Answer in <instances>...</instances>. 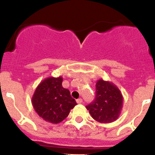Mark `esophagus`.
<instances>
[{"mask_svg":"<svg viewBox=\"0 0 155 155\" xmlns=\"http://www.w3.org/2000/svg\"><path fill=\"white\" fill-rule=\"evenodd\" d=\"M76 103H77L78 104H82V98H79V99L76 100Z\"/></svg>","mask_w":155,"mask_h":155,"instance_id":"1","label":"esophagus"}]
</instances>
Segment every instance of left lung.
I'll return each mask as SVG.
<instances>
[{
  "label": "left lung",
  "mask_w": 155,
  "mask_h": 155,
  "mask_svg": "<svg viewBox=\"0 0 155 155\" xmlns=\"http://www.w3.org/2000/svg\"><path fill=\"white\" fill-rule=\"evenodd\" d=\"M123 107V96L118 87L109 81L99 79L96 96L86 109L92 118L100 123H111L118 119Z\"/></svg>",
  "instance_id": "left-lung-1"
}]
</instances>
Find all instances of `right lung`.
I'll return each instance as SVG.
<instances>
[{
	"instance_id": "obj_1",
	"label": "right lung",
	"mask_w": 155,
	"mask_h": 155,
	"mask_svg": "<svg viewBox=\"0 0 155 155\" xmlns=\"http://www.w3.org/2000/svg\"><path fill=\"white\" fill-rule=\"evenodd\" d=\"M63 78L48 77L42 81L32 97V104L38 115L51 124H58L68 116L76 105L70 91L62 86Z\"/></svg>"
}]
</instances>
